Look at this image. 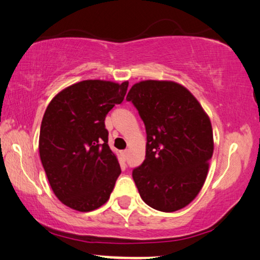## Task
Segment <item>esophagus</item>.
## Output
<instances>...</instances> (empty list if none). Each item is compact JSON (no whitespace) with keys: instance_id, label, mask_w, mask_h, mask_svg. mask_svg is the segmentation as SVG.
<instances>
[{"instance_id":"34e87169","label":"esophagus","mask_w":260,"mask_h":260,"mask_svg":"<svg viewBox=\"0 0 260 260\" xmlns=\"http://www.w3.org/2000/svg\"><path fill=\"white\" fill-rule=\"evenodd\" d=\"M121 155H122V158L126 160L127 158H128V151H127V149H125V151H122L121 152Z\"/></svg>"}]
</instances>
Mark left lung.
Masks as SVG:
<instances>
[{"label": "left lung", "mask_w": 260, "mask_h": 260, "mask_svg": "<svg viewBox=\"0 0 260 260\" xmlns=\"http://www.w3.org/2000/svg\"><path fill=\"white\" fill-rule=\"evenodd\" d=\"M126 100L137 107L147 134L146 158L132 174L141 199L161 212L181 210L206 180L214 149L210 118L174 81H140Z\"/></svg>", "instance_id": "8db88e82"}]
</instances>
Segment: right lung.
Here are the masks:
<instances>
[{"instance_id": "right-lung-1", "label": "right lung", "mask_w": 260, "mask_h": 260, "mask_svg": "<svg viewBox=\"0 0 260 260\" xmlns=\"http://www.w3.org/2000/svg\"><path fill=\"white\" fill-rule=\"evenodd\" d=\"M127 87L128 81L85 80L62 89L46 109L40 158L54 194L73 210L89 212L107 203L121 173L105 119Z\"/></svg>"}]
</instances>
